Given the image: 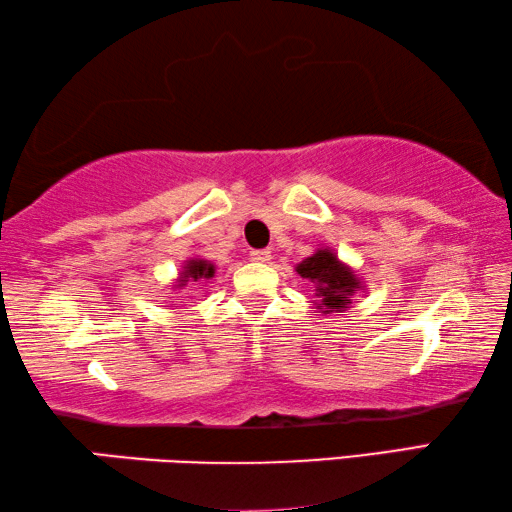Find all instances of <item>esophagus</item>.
<instances>
[{"mask_svg":"<svg viewBox=\"0 0 512 512\" xmlns=\"http://www.w3.org/2000/svg\"><path fill=\"white\" fill-rule=\"evenodd\" d=\"M249 256H251V261H258V263L270 261V251L267 249H251Z\"/></svg>","mask_w":512,"mask_h":512,"instance_id":"obj_1","label":"esophagus"}]
</instances>
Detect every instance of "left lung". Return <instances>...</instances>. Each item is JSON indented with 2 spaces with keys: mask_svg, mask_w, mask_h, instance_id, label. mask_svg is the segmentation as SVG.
I'll use <instances>...</instances> for the list:
<instances>
[{
  "mask_svg": "<svg viewBox=\"0 0 512 512\" xmlns=\"http://www.w3.org/2000/svg\"><path fill=\"white\" fill-rule=\"evenodd\" d=\"M295 272L315 286L313 306L322 315L347 311L351 297L365 290V283L354 267L338 258L331 247L315 249L311 256L295 265Z\"/></svg>",
  "mask_w": 512,
  "mask_h": 512,
  "instance_id": "8db88e82",
  "label": "left lung"
}]
</instances>
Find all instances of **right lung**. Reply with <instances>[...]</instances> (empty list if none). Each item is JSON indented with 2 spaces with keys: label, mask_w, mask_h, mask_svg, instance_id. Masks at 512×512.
I'll return each instance as SVG.
<instances>
[{
  "label": "right lung",
  "mask_w": 512,
  "mask_h": 512,
  "mask_svg": "<svg viewBox=\"0 0 512 512\" xmlns=\"http://www.w3.org/2000/svg\"><path fill=\"white\" fill-rule=\"evenodd\" d=\"M215 276V265L211 261H206V258H188V261H183L181 265V272L177 279H174L172 288H186L188 283H195V281H208Z\"/></svg>",
  "instance_id": "right-lung-1"
}]
</instances>
